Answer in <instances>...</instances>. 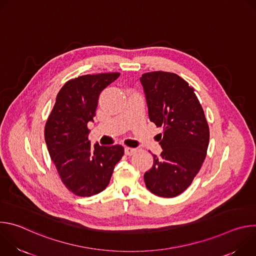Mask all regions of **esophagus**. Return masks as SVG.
<instances>
[{
    "label": "esophagus",
    "mask_w": 256,
    "mask_h": 256,
    "mask_svg": "<svg viewBox=\"0 0 256 256\" xmlns=\"http://www.w3.org/2000/svg\"><path fill=\"white\" fill-rule=\"evenodd\" d=\"M136 152V149L130 148V147H126V148H124V153H126L128 156H132V155H134Z\"/></svg>",
    "instance_id": "obj_1"
}]
</instances>
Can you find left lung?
Instances as JSON below:
<instances>
[{
  "instance_id": "8db88e82",
  "label": "left lung",
  "mask_w": 256,
  "mask_h": 256,
  "mask_svg": "<svg viewBox=\"0 0 256 256\" xmlns=\"http://www.w3.org/2000/svg\"><path fill=\"white\" fill-rule=\"evenodd\" d=\"M149 118L163 128L160 157L144 173L147 188L162 198L184 192L198 173L206 156L210 130L192 87L174 72H151L140 78Z\"/></svg>"
}]
</instances>
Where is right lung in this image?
Segmentation results:
<instances>
[{
	"label": "right lung",
	"instance_id": "right-lung-1",
	"mask_svg": "<svg viewBox=\"0 0 256 256\" xmlns=\"http://www.w3.org/2000/svg\"><path fill=\"white\" fill-rule=\"evenodd\" d=\"M120 75L105 72L68 81L60 90L46 124L50 156L64 186L76 196H91L104 190L124 156L120 144L91 146L87 128L96 116L100 93Z\"/></svg>",
	"mask_w": 256,
	"mask_h": 256
}]
</instances>
